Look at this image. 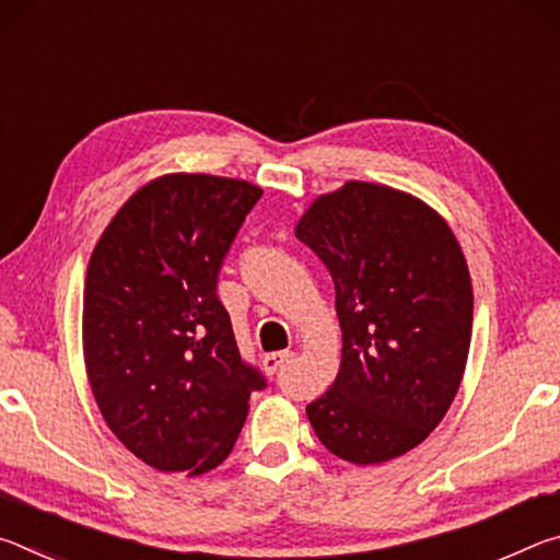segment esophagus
I'll use <instances>...</instances> for the list:
<instances>
[{
  "instance_id": "obj_1",
  "label": "esophagus",
  "mask_w": 560,
  "mask_h": 560,
  "mask_svg": "<svg viewBox=\"0 0 560 560\" xmlns=\"http://www.w3.org/2000/svg\"><path fill=\"white\" fill-rule=\"evenodd\" d=\"M291 358H293V353H289V350H279V353H269V355H264V371H267L269 375L279 373L281 368L287 365Z\"/></svg>"
}]
</instances>
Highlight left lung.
Wrapping results in <instances>:
<instances>
[{"label": "left lung", "instance_id": "left-lung-1", "mask_svg": "<svg viewBox=\"0 0 560 560\" xmlns=\"http://www.w3.org/2000/svg\"><path fill=\"white\" fill-rule=\"evenodd\" d=\"M336 287L343 358L306 407L336 457L381 464L430 438L459 390L471 279L447 222L400 189L350 179L296 224Z\"/></svg>", "mask_w": 560, "mask_h": 560}]
</instances>
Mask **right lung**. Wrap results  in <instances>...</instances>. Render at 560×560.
Returning <instances> with one entry per match:
<instances>
[{
  "label": "right lung",
  "mask_w": 560,
  "mask_h": 560,
  "mask_svg": "<svg viewBox=\"0 0 560 560\" xmlns=\"http://www.w3.org/2000/svg\"><path fill=\"white\" fill-rule=\"evenodd\" d=\"M261 187L175 173L140 187L91 254L83 358L110 432L160 471L226 459L267 381L244 363L217 279Z\"/></svg>",
  "instance_id": "right-lung-1"
}]
</instances>
